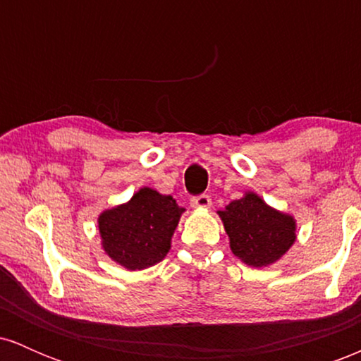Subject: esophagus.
<instances>
[{"label":"esophagus","mask_w":361,"mask_h":361,"mask_svg":"<svg viewBox=\"0 0 361 361\" xmlns=\"http://www.w3.org/2000/svg\"><path fill=\"white\" fill-rule=\"evenodd\" d=\"M190 204L195 209H209L210 205H212V198L209 197V195L202 193V195H197V197H193L192 200H190Z\"/></svg>","instance_id":"34e87169"}]
</instances>
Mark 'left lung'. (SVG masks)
<instances>
[{
    "label": "left lung",
    "mask_w": 361,
    "mask_h": 361,
    "mask_svg": "<svg viewBox=\"0 0 361 361\" xmlns=\"http://www.w3.org/2000/svg\"><path fill=\"white\" fill-rule=\"evenodd\" d=\"M231 250L250 267L275 263L295 241V221L264 204L256 193H246L219 210Z\"/></svg>",
    "instance_id": "1"
}]
</instances>
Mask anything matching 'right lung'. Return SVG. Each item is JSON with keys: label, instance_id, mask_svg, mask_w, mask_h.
Segmentation results:
<instances>
[{"label": "right lung", "instance_id": "right-lung-1", "mask_svg": "<svg viewBox=\"0 0 361 361\" xmlns=\"http://www.w3.org/2000/svg\"><path fill=\"white\" fill-rule=\"evenodd\" d=\"M183 210L171 195L140 188L127 204L98 217L103 250L127 270L152 267L168 255Z\"/></svg>", "mask_w": 361, "mask_h": 361}]
</instances>
